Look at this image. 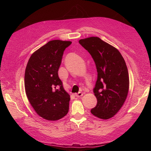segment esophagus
I'll return each mask as SVG.
<instances>
[{
    "instance_id": "34e87169",
    "label": "esophagus",
    "mask_w": 151,
    "mask_h": 151,
    "mask_svg": "<svg viewBox=\"0 0 151 151\" xmlns=\"http://www.w3.org/2000/svg\"><path fill=\"white\" fill-rule=\"evenodd\" d=\"M75 95H76V97H77V98H80V97H81V96H83V93L79 92L78 93H76Z\"/></svg>"
}]
</instances>
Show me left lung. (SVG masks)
<instances>
[{"instance_id": "obj_1", "label": "left lung", "mask_w": 151, "mask_h": 151, "mask_svg": "<svg viewBox=\"0 0 151 151\" xmlns=\"http://www.w3.org/2000/svg\"><path fill=\"white\" fill-rule=\"evenodd\" d=\"M79 43L91 54L98 72L93 89L97 104L91 110L93 115L107 120L116 115L127 97L129 77L120 52L98 37L81 39Z\"/></svg>"}]
</instances>
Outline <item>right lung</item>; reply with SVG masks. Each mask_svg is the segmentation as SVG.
Returning <instances> with one entry per match:
<instances>
[{
	"mask_svg": "<svg viewBox=\"0 0 151 151\" xmlns=\"http://www.w3.org/2000/svg\"><path fill=\"white\" fill-rule=\"evenodd\" d=\"M71 43L50 41L32 54L27 63L26 94L36 113L45 120H58L68 111L70 95L63 89L58 71L63 52Z\"/></svg>",
	"mask_w": 151,
	"mask_h": 151,
	"instance_id": "add662e5",
	"label": "right lung"
}]
</instances>
